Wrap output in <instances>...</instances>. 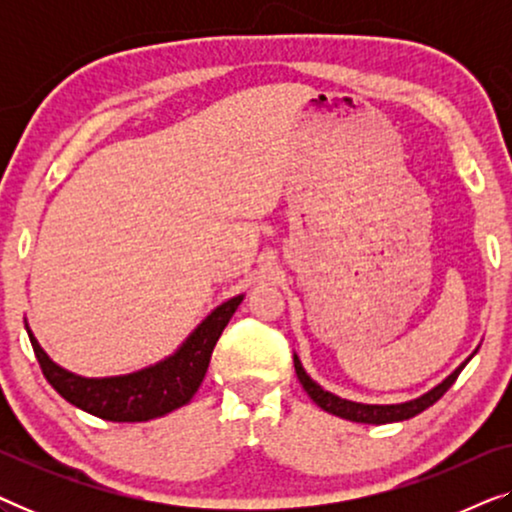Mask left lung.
Here are the masks:
<instances>
[{"label": "left lung", "instance_id": "1", "mask_svg": "<svg viewBox=\"0 0 512 512\" xmlns=\"http://www.w3.org/2000/svg\"><path fill=\"white\" fill-rule=\"evenodd\" d=\"M471 356H468L466 363L471 361ZM466 363H461V366L454 370L450 377H445V380L440 382L438 387H433L429 394L419 396V398H415V401L398 403V405H366V403L347 401V398H340V396L331 394V391L321 389L319 384L314 382L312 377L305 373V368L300 366L298 356H293V366H296V375H298L300 384H303V389L307 391V396H310L312 401L317 403L321 410L331 412V415H335V417L349 419V422H359V424H391V422H403V419H410V417L419 415V412H424L426 408H431V405L436 403L438 398L443 396L445 391L452 387L454 380H457L459 373H461V370H464Z\"/></svg>", "mask_w": 512, "mask_h": 512}]
</instances>
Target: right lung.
Listing matches in <instances>:
<instances>
[{
	"label": "right lung",
	"instance_id": "add662e5",
	"mask_svg": "<svg viewBox=\"0 0 512 512\" xmlns=\"http://www.w3.org/2000/svg\"><path fill=\"white\" fill-rule=\"evenodd\" d=\"M242 298L244 296H235L216 307L170 359L121 377L88 380V377L69 373L48 359L32 331H27V335H30L41 373L65 401L107 422H146V419L163 417L181 408L195 396L205 380L216 340L221 338L223 328L228 326Z\"/></svg>",
	"mask_w": 512,
	"mask_h": 512
}]
</instances>
